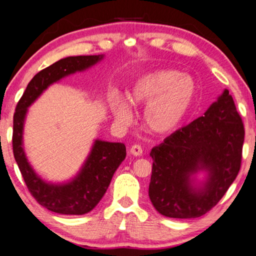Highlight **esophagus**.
I'll return each mask as SVG.
<instances>
[{
  "label": "esophagus",
  "mask_w": 256,
  "mask_h": 256,
  "mask_svg": "<svg viewBox=\"0 0 256 256\" xmlns=\"http://www.w3.org/2000/svg\"><path fill=\"white\" fill-rule=\"evenodd\" d=\"M130 151H131V154L133 156H141L142 154V146L140 144H133L131 146V149H130Z\"/></svg>",
  "instance_id": "obj_1"
}]
</instances>
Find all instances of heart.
I'll return each instance as SVG.
<instances>
[{
  "label": "heart",
  "instance_id": "heart-1",
  "mask_svg": "<svg viewBox=\"0 0 256 256\" xmlns=\"http://www.w3.org/2000/svg\"><path fill=\"white\" fill-rule=\"evenodd\" d=\"M198 86L190 76L172 68H158L142 76L128 94L133 105H148L144 122L150 131L164 134L174 131L183 122L196 102ZM110 108L115 118L128 123L131 110L122 99H112Z\"/></svg>",
  "mask_w": 256,
  "mask_h": 256
}]
</instances>
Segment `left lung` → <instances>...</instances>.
Wrapping results in <instances>:
<instances>
[{
	"mask_svg": "<svg viewBox=\"0 0 256 256\" xmlns=\"http://www.w3.org/2000/svg\"><path fill=\"white\" fill-rule=\"evenodd\" d=\"M245 130L226 89L206 114L154 146L149 198L159 214L190 219L216 206L235 180L242 164ZM210 172L205 188L194 190L189 176Z\"/></svg>",
	"mask_w": 256,
	"mask_h": 256,
	"instance_id": "1",
	"label": "left lung"
}]
</instances>
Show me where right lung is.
Listing matches in <instances>:
<instances>
[{
  "label": "right lung",
  "mask_w": 256,
  "mask_h": 256,
  "mask_svg": "<svg viewBox=\"0 0 256 256\" xmlns=\"http://www.w3.org/2000/svg\"><path fill=\"white\" fill-rule=\"evenodd\" d=\"M100 55L70 56L62 58L34 76L16 104L14 115L12 148L18 167L30 194L42 206L60 214H84L102 200L112 177L126 156L123 144L97 140L80 174L68 184H47L27 162L22 148V130L27 108L50 84L63 76L82 71L100 60Z\"/></svg>",
  "instance_id": "1"
}]
</instances>
